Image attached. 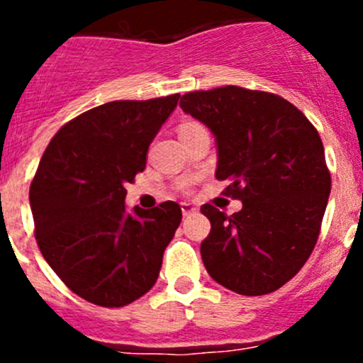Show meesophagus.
Here are the masks:
<instances>
[{"instance_id": "esophagus-1", "label": "esophagus", "mask_w": 363, "mask_h": 363, "mask_svg": "<svg viewBox=\"0 0 363 363\" xmlns=\"http://www.w3.org/2000/svg\"><path fill=\"white\" fill-rule=\"evenodd\" d=\"M179 207H182V213H184V216H189V214L196 213V211H198L196 205L187 203V201H182V203H179Z\"/></svg>"}]
</instances>
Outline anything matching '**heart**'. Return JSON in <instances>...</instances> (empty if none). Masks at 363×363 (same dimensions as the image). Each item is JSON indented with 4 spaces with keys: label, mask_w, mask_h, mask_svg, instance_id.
Here are the masks:
<instances>
[{
    "label": "heart",
    "mask_w": 363,
    "mask_h": 363,
    "mask_svg": "<svg viewBox=\"0 0 363 363\" xmlns=\"http://www.w3.org/2000/svg\"><path fill=\"white\" fill-rule=\"evenodd\" d=\"M200 127H201V125L194 123V121H185V123L182 125V127H179V134H182V133H191V130L200 129Z\"/></svg>",
    "instance_id": "heart-1"
}]
</instances>
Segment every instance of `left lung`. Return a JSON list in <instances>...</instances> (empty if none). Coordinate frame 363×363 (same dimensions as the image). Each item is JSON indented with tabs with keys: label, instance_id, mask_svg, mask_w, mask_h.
I'll use <instances>...</instances> for the list:
<instances>
[{
	"label": "left lung",
	"instance_id": "1",
	"mask_svg": "<svg viewBox=\"0 0 363 363\" xmlns=\"http://www.w3.org/2000/svg\"><path fill=\"white\" fill-rule=\"evenodd\" d=\"M179 107L214 134L216 178L242 201L230 216L201 207L205 269L245 296L280 289L313 252L331 192L318 130L287 99L234 85L187 92Z\"/></svg>",
	"mask_w": 363,
	"mask_h": 363
}]
</instances>
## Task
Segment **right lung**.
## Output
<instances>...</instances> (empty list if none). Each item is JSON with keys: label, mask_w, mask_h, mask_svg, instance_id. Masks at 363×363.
<instances>
[{"label": "right lung", "mask_w": 363, "mask_h": 363, "mask_svg": "<svg viewBox=\"0 0 363 363\" xmlns=\"http://www.w3.org/2000/svg\"><path fill=\"white\" fill-rule=\"evenodd\" d=\"M179 94L108 101L74 118L50 140L30 185L36 240L72 293L123 307L156 284L182 221L176 201L125 209V184L145 169L154 136Z\"/></svg>", "instance_id": "obj_1"}]
</instances>
